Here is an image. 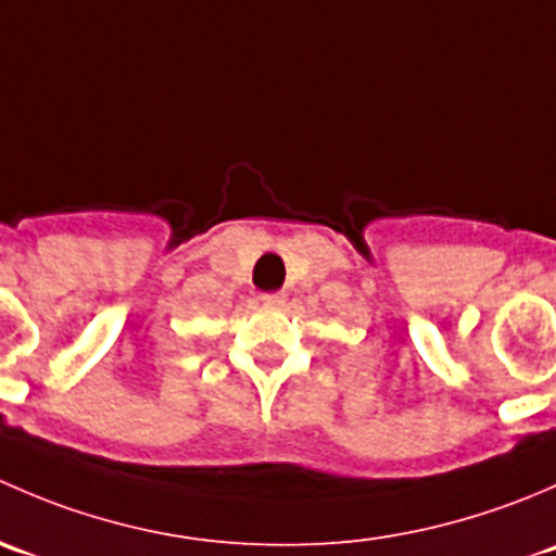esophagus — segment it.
Wrapping results in <instances>:
<instances>
[{
  "instance_id": "esophagus-1",
  "label": "esophagus",
  "mask_w": 556,
  "mask_h": 556,
  "mask_svg": "<svg viewBox=\"0 0 556 556\" xmlns=\"http://www.w3.org/2000/svg\"><path fill=\"white\" fill-rule=\"evenodd\" d=\"M285 299H288V295H285L282 290H277V293H266V295H263V304H266V306H282Z\"/></svg>"
}]
</instances>
